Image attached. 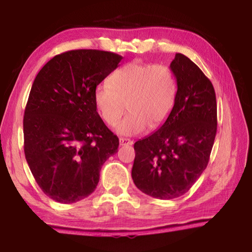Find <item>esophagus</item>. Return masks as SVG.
Instances as JSON below:
<instances>
[{"instance_id": "obj_1", "label": "esophagus", "mask_w": 252, "mask_h": 252, "mask_svg": "<svg viewBox=\"0 0 252 252\" xmlns=\"http://www.w3.org/2000/svg\"><path fill=\"white\" fill-rule=\"evenodd\" d=\"M119 142H120V146H132V144H133L131 140L126 138H120L119 139Z\"/></svg>"}]
</instances>
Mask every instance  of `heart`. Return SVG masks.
I'll return each mask as SVG.
<instances>
[{
  "instance_id": "heart-1",
  "label": "heart",
  "mask_w": 252,
  "mask_h": 252,
  "mask_svg": "<svg viewBox=\"0 0 252 252\" xmlns=\"http://www.w3.org/2000/svg\"><path fill=\"white\" fill-rule=\"evenodd\" d=\"M94 89V103L106 125L117 126L126 106L130 113L118 126L119 134H141L167 121L173 109L177 84L171 70L160 64L131 62Z\"/></svg>"
}]
</instances>
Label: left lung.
I'll list each match as a JSON object with an SVG mask.
<instances>
[{
	"label": "left lung",
	"instance_id": "1",
	"mask_svg": "<svg viewBox=\"0 0 252 252\" xmlns=\"http://www.w3.org/2000/svg\"><path fill=\"white\" fill-rule=\"evenodd\" d=\"M177 80L173 109L163 125L134 143L131 176L152 198L185 194L207 168L217 133V101L211 81L177 53L170 64Z\"/></svg>",
	"mask_w": 252,
	"mask_h": 252
}]
</instances>
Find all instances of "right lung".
I'll list each match as a JSON object with an SVG mask.
<instances>
[{
  "label": "right lung",
  "instance_id": "obj_1",
  "mask_svg": "<svg viewBox=\"0 0 252 252\" xmlns=\"http://www.w3.org/2000/svg\"><path fill=\"white\" fill-rule=\"evenodd\" d=\"M122 57L100 50L55 55L34 79L24 111L25 159L42 191L73 203L95 190L119 139L102 121L94 89Z\"/></svg>",
  "mask_w": 252,
  "mask_h": 252
}]
</instances>
